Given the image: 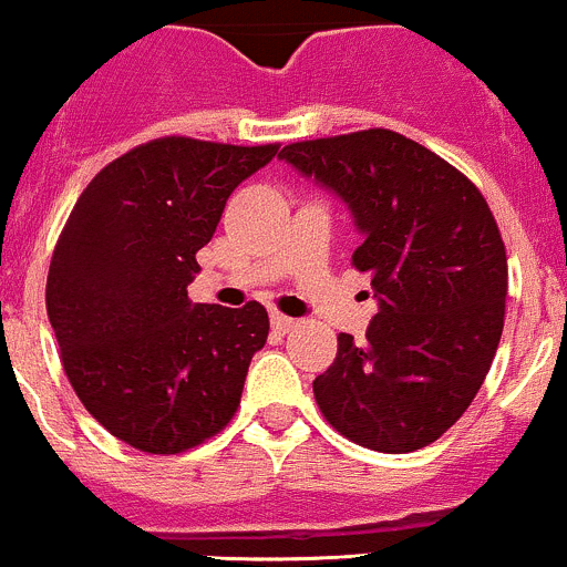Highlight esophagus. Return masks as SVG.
<instances>
[{
    "instance_id": "1",
    "label": "esophagus",
    "mask_w": 567,
    "mask_h": 567,
    "mask_svg": "<svg viewBox=\"0 0 567 567\" xmlns=\"http://www.w3.org/2000/svg\"><path fill=\"white\" fill-rule=\"evenodd\" d=\"M270 322H272V328L278 330V333H289V330H295V328H297V319L284 317V313H272Z\"/></svg>"
}]
</instances>
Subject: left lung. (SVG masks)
<instances>
[{
    "mask_svg": "<svg viewBox=\"0 0 567 567\" xmlns=\"http://www.w3.org/2000/svg\"><path fill=\"white\" fill-rule=\"evenodd\" d=\"M281 159L330 189L372 276L367 339L339 333L313 380L330 427L374 452H416L466 413L504 328L507 254L493 212L457 167L391 128L284 145Z\"/></svg>",
    "mask_w": 567,
    "mask_h": 567,
    "instance_id": "1",
    "label": "left lung"
}]
</instances>
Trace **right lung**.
<instances>
[{"label": "right lung", "instance_id": "add662e5", "mask_svg": "<svg viewBox=\"0 0 567 567\" xmlns=\"http://www.w3.org/2000/svg\"><path fill=\"white\" fill-rule=\"evenodd\" d=\"M278 145L159 137L95 173L54 248L47 311L87 413L123 444L178 455L239 408L270 317L193 302L195 254Z\"/></svg>", "mask_w": 567, "mask_h": 567}]
</instances>
